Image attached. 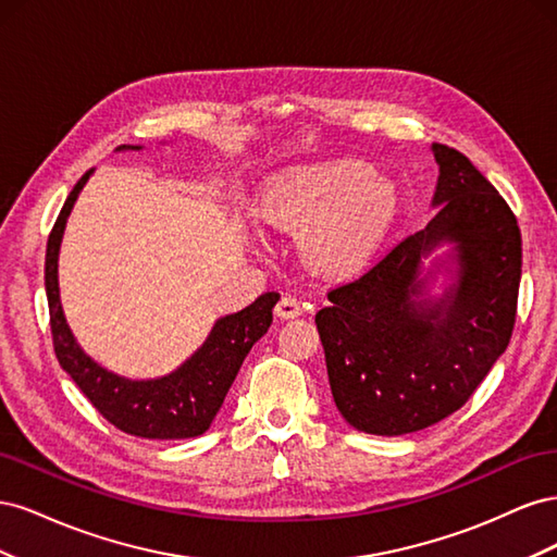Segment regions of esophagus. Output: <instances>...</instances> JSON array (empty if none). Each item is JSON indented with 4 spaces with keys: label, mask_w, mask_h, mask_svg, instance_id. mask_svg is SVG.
<instances>
[{
    "label": "esophagus",
    "mask_w": 557,
    "mask_h": 557,
    "mask_svg": "<svg viewBox=\"0 0 557 557\" xmlns=\"http://www.w3.org/2000/svg\"><path fill=\"white\" fill-rule=\"evenodd\" d=\"M274 311L278 318H297V315H301V311H305V305H301L297 297L285 295V297H281Z\"/></svg>",
    "instance_id": "esophagus-1"
}]
</instances>
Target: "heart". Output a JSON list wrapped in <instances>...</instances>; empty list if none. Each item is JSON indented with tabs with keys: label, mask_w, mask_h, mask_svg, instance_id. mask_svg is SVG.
Segmentation results:
<instances>
[{
	"label": "heart",
	"mask_w": 557,
	"mask_h": 557,
	"mask_svg": "<svg viewBox=\"0 0 557 557\" xmlns=\"http://www.w3.org/2000/svg\"><path fill=\"white\" fill-rule=\"evenodd\" d=\"M356 160L299 166L262 193L256 213L269 227L299 237L313 272L358 274L391 227L395 201L387 185Z\"/></svg>",
	"instance_id": "obj_1"
}]
</instances>
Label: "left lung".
I'll list each match as a JSON object with an SVG mask.
<instances>
[{"mask_svg":"<svg viewBox=\"0 0 557 557\" xmlns=\"http://www.w3.org/2000/svg\"><path fill=\"white\" fill-rule=\"evenodd\" d=\"M432 153L440 178L428 227L330 290L315 313L336 409L367 434H409L458 411L507 350L516 323V215L460 150L432 144ZM444 243L451 252L433 269L446 268L451 283L436 298L422 260Z\"/></svg>","mask_w":557,"mask_h":557,"instance_id":"left-lung-1","label":"left lung"}]
</instances>
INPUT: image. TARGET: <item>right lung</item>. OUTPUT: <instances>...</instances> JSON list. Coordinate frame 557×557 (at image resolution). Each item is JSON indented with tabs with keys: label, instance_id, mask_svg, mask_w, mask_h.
<instances>
[{
	"label": "right lung",
	"instance_id": "add662e5",
	"mask_svg": "<svg viewBox=\"0 0 557 557\" xmlns=\"http://www.w3.org/2000/svg\"><path fill=\"white\" fill-rule=\"evenodd\" d=\"M139 148L141 146H117V150ZM90 176L92 170L74 185L46 246V295L58 362L74 379L81 393L92 401V407L117 430L144 436V440H190V436L205 434L218 409L223 407L248 350L272 325V309L281 295L264 293L246 309L218 318L207 342L172 374L134 381L109 372L74 339L62 311L58 283V258L66 218Z\"/></svg>",
	"mask_w": 557,
	"mask_h": 557
}]
</instances>
